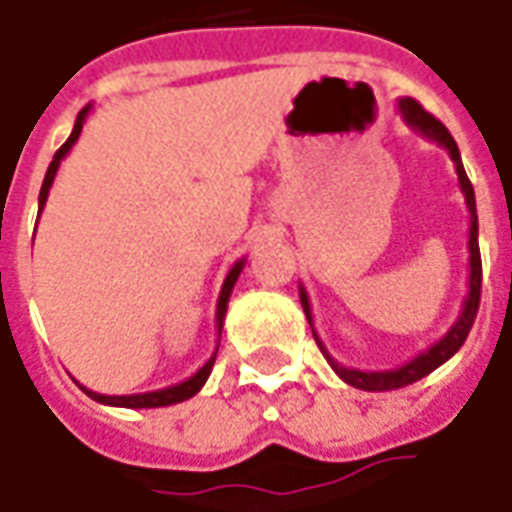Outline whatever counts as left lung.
<instances>
[{"label":"left lung","mask_w":512,"mask_h":512,"mask_svg":"<svg viewBox=\"0 0 512 512\" xmlns=\"http://www.w3.org/2000/svg\"><path fill=\"white\" fill-rule=\"evenodd\" d=\"M396 110H399V116L405 119V124L410 130H416L418 135H424L427 141H435L438 146H443V149L449 152V157H452V163H455L457 182H460V191L466 196L468 207V291L466 299H463V307H460V316H457V321L449 327V332L443 335L441 341H435L432 346H427L424 352H418L413 360H407L402 366L385 368V371H360V368L341 366V363L327 352V346L321 343L316 327H313V310H310V299H307L305 285H299V299H302V307H305L307 324H310V330H313V338L318 341V349L324 352L332 371H335L346 385L360 388V391H393V388H405L410 382H418L421 377L432 374L435 368L443 366V363L466 343L468 332H471V324H474L477 310H480L482 260L480 244H477V235H480V227H477V202H474V188H471V182H468L466 177V169H463V160H460V149H457L455 138L449 135V130H446L435 116H430L424 107L418 105L416 99L402 96V99L396 102Z\"/></svg>","instance_id":"left-lung-1"}]
</instances>
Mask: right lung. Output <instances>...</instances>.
Segmentation results:
<instances>
[{
    "instance_id": "right-lung-1",
    "label": "right lung",
    "mask_w": 512,
    "mask_h": 512,
    "mask_svg": "<svg viewBox=\"0 0 512 512\" xmlns=\"http://www.w3.org/2000/svg\"><path fill=\"white\" fill-rule=\"evenodd\" d=\"M88 113H91V105L82 107L80 116L74 121V130H71L69 141L60 146L52 157V163H49V169H46V177H44V185H41V196H38V216H41V210H44L46 199H49V188H52V182H55V174L60 169V160L69 155L71 146L77 144V138H80L82 132V124L88 119ZM246 266V257L241 260H235V266L230 268V274L224 277V285H221V293H219V302H216V330H219V338H221V327H224V316H227V302H230L232 296V288H235V282L241 277V271ZM216 352H219V343H216ZM216 352L207 357V363L196 374H191L188 380L177 382V385H169V388H160V391H146V393H130V396H107V393H96L91 388H85L80 385L82 391L88 393L91 399L96 402H102V405H110V407H132V410H144V407H169V405H177V402H185V399H191L196 393L202 391V385L207 382L210 377V371H213V363H216Z\"/></svg>"
}]
</instances>
